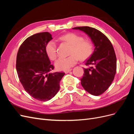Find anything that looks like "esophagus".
<instances>
[{"label": "esophagus", "mask_w": 134, "mask_h": 134, "mask_svg": "<svg viewBox=\"0 0 134 134\" xmlns=\"http://www.w3.org/2000/svg\"><path fill=\"white\" fill-rule=\"evenodd\" d=\"M72 70V69H68V70H65L64 71V72H65V73H68V72H69L70 71H71Z\"/></svg>", "instance_id": "obj_1"}]
</instances>
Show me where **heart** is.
<instances>
[{"instance_id":"b5f03b06","label":"heart","mask_w":134,"mask_h":134,"mask_svg":"<svg viewBox=\"0 0 134 134\" xmlns=\"http://www.w3.org/2000/svg\"><path fill=\"white\" fill-rule=\"evenodd\" d=\"M61 41L66 42L71 46L70 54L68 57H62L56 61L55 65L60 70H66L70 69L77 63L78 58L85 60L92 55L93 51V44L90 40L84 39L82 36L75 33H69L61 36ZM57 45L54 40H50L45 46L46 53L50 59L54 60L57 56Z\"/></svg>"}]
</instances>
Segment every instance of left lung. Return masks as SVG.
<instances>
[{
	"mask_svg": "<svg viewBox=\"0 0 134 134\" xmlns=\"http://www.w3.org/2000/svg\"><path fill=\"white\" fill-rule=\"evenodd\" d=\"M87 34L94 46L90 58L85 62L89 68H84V75L80 79L83 88L93 96L102 94L110 86L116 72V56L114 48L108 38L102 32L90 27H78Z\"/></svg>",
	"mask_w": 134,
	"mask_h": 134,
	"instance_id": "obj_1",
	"label": "left lung"
}]
</instances>
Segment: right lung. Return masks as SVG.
<instances>
[{"instance_id": "1", "label": "right lung", "mask_w": 134, "mask_h": 134, "mask_svg": "<svg viewBox=\"0 0 134 134\" xmlns=\"http://www.w3.org/2000/svg\"><path fill=\"white\" fill-rule=\"evenodd\" d=\"M52 39L48 32L28 37L20 46L16 60V70L24 89L35 99L47 101L57 94L64 72H50L54 69L45 51L46 43Z\"/></svg>"}]
</instances>
